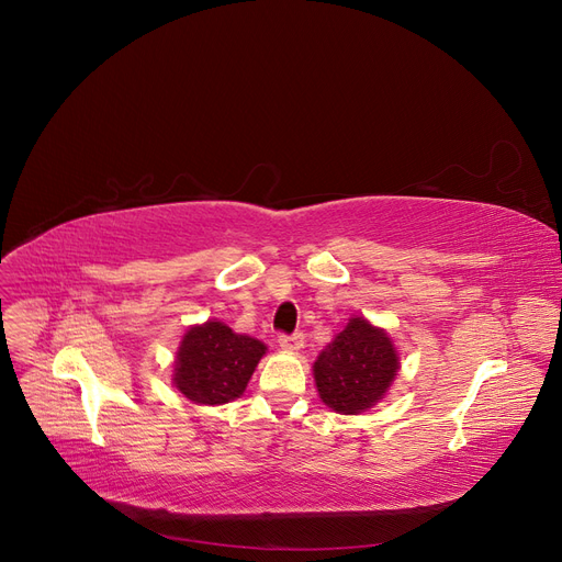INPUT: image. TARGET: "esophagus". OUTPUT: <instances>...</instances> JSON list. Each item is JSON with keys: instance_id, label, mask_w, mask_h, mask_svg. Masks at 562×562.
<instances>
[{"instance_id": "esophagus-1", "label": "esophagus", "mask_w": 562, "mask_h": 562, "mask_svg": "<svg viewBox=\"0 0 562 562\" xmlns=\"http://www.w3.org/2000/svg\"><path fill=\"white\" fill-rule=\"evenodd\" d=\"M279 342H281L283 350L297 352V350H302V347H304V334H302V331H295V334H281V336H279Z\"/></svg>"}]
</instances>
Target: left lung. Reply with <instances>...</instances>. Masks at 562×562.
<instances>
[{
	"mask_svg": "<svg viewBox=\"0 0 562 562\" xmlns=\"http://www.w3.org/2000/svg\"><path fill=\"white\" fill-rule=\"evenodd\" d=\"M395 372L391 338L363 317H352L313 366L319 397L338 414H361L380 403Z\"/></svg>",
	"mask_w": 562,
	"mask_h": 562,
	"instance_id": "left-lung-1",
	"label": "left lung"
}]
</instances>
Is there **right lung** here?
<instances>
[{
  "label": "right lung",
  "instance_id": "add662e5",
  "mask_svg": "<svg viewBox=\"0 0 562 562\" xmlns=\"http://www.w3.org/2000/svg\"><path fill=\"white\" fill-rule=\"evenodd\" d=\"M267 347L224 323H205L184 334L176 357L173 382L201 405H222L245 393Z\"/></svg>",
  "mask_w": 562,
  "mask_h": 562
}]
</instances>
